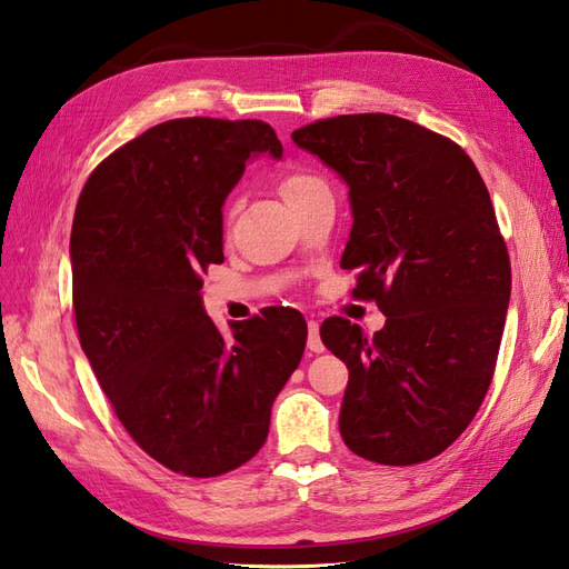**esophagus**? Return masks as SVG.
<instances>
[{
	"label": "esophagus",
	"mask_w": 569,
	"mask_h": 569,
	"mask_svg": "<svg viewBox=\"0 0 569 569\" xmlns=\"http://www.w3.org/2000/svg\"><path fill=\"white\" fill-rule=\"evenodd\" d=\"M308 349L315 351V353H322L325 351V345H322V339H320V322H317V320L308 322Z\"/></svg>",
	"instance_id": "obj_1"
}]
</instances>
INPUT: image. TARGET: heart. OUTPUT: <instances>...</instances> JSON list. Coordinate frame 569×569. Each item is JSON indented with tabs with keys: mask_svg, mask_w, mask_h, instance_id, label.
<instances>
[{
	"mask_svg": "<svg viewBox=\"0 0 569 569\" xmlns=\"http://www.w3.org/2000/svg\"><path fill=\"white\" fill-rule=\"evenodd\" d=\"M317 183H322V181L312 177V174H308V171H290V174L281 181V193H283L286 201H290V198L306 193L308 189L317 187Z\"/></svg>",
	"mask_w": 569,
	"mask_h": 569,
	"instance_id": "1",
	"label": "heart"
}]
</instances>
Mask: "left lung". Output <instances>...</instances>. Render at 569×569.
<instances>
[{
  "label": "left lung",
  "instance_id": "obj_1",
  "mask_svg": "<svg viewBox=\"0 0 569 569\" xmlns=\"http://www.w3.org/2000/svg\"><path fill=\"white\" fill-rule=\"evenodd\" d=\"M293 142L349 187L341 269L386 327L329 317L320 337L349 368L341 439L380 466L446 451L478 415L505 332L511 263L495 208L456 142L390 113H353L293 130Z\"/></svg>",
  "mask_w": 569,
  "mask_h": 569
}]
</instances>
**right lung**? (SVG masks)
Here are the masks:
<instances>
[{
	"instance_id": "right-lung-1",
	"label": "right lung",
	"mask_w": 569,
	"mask_h": 569,
	"mask_svg": "<svg viewBox=\"0 0 569 569\" xmlns=\"http://www.w3.org/2000/svg\"><path fill=\"white\" fill-rule=\"evenodd\" d=\"M283 157L261 121L177 118L91 171L70 259L79 345L144 453L189 478L254 458L276 395L306 351L298 310L230 325L203 310L201 273L222 261V203L249 160Z\"/></svg>"
}]
</instances>
